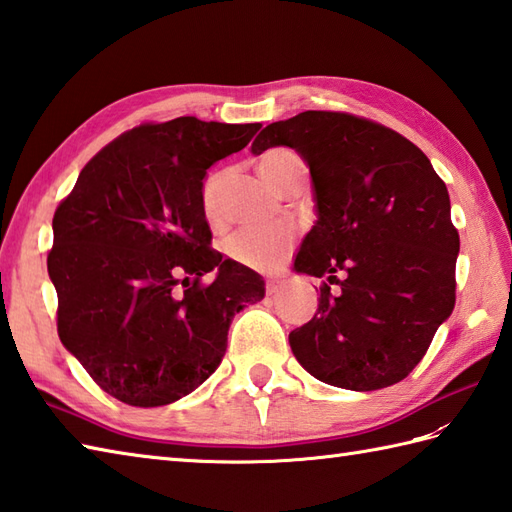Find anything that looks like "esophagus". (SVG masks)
Segmentation results:
<instances>
[{"instance_id":"34e87169","label":"esophagus","mask_w":512,"mask_h":512,"mask_svg":"<svg viewBox=\"0 0 512 512\" xmlns=\"http://www.w3.org/2000/svg\"><path fill=\"white\" fill-rule=\"evenodd\" d=\"M281 290H284V284H281L279 279H270L268 284H266V292H268V295H279Z\"/></svg>"}]
</instances>
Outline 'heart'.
I'll return each mask as SVG.
<instances>
[{
    "instance_id": "b5f03b06",
    "label": "heart",
    "mask_w": 512,
    "mask_h": 512,
    "mask_svg": "<svg viewBox=\"0 0 512 512\" xmlns=\"http://www.w3.org/2000/svg\"><path fill=\"white\" fill-rule=\"evenodd\" d=\"M299 160L295 151L290 149H270L259 158V173L273 187L277 176L290 162ZM220 189L222 173L211 171L204 178L200 189V206L204 220L209 226H222V209H220ZM295 242V231L288 226H270V228H242L226 239L224 250L233 262L248 268H273L279 259L288 253V248Z\"/></svg>"
}]
</instances>
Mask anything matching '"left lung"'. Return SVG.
Listing matches in <instances>:
<instances>
[{
	"mask_svg": "<svg viewBox=\"0 0 512 512\" xmlns=\"http://www.w3.org/2000/svg\"><path fill=\"white\" fill-rule=\"evenodd\" d=\"M279 145L308 162L317 202L295 270L339 286H321L317 314L290 332L292 354L334 387L400 383L455 306L460 235L447 184L411 140L345 112L270 123L250 151Z\"/></svg>",
	"mask_w": 512,
	"mask_h": 512,
	"instance_id": "obj_1",
	"label": "left lung"
}]
</instances>
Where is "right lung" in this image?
Segmentation results:
<instances>
[{"mask_svg":"<svg viewBox=\"0 0 512 512\" xmlns=\"http://www.w3.org/2000/svg\"><path fill=\"white\" fill-rule=\"evenodd\" d=\"M259 127L195 116L138 125L83 167L54 211L59 339L125 405L162 407L198 389L222 363L235 314L264 299L255 270L211 248L200 206L206 169Z\"/></svg>","mask_w":512,"mask_h":512,"instance_id":"add662e5","label":"right lung"}]
</instances>
